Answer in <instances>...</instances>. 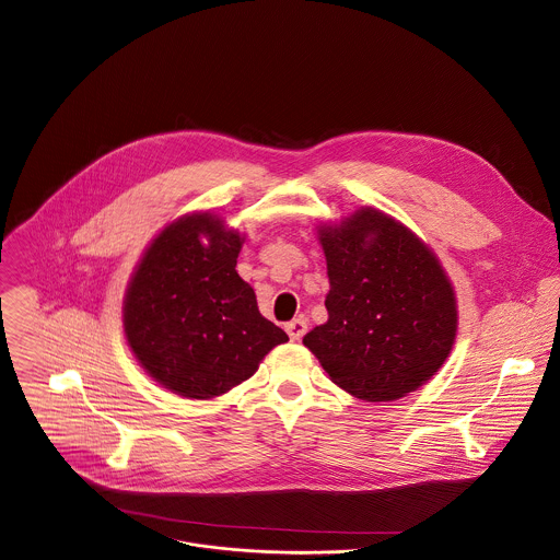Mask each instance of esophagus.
<instances>
[{"instance_id": "obj_1", "label": "esophagus", "mask_w": 560, "mask_h": 560, "mask_svg": "<svg viewBox=\"0 0 560 560\" xmlns=\"http://www.w3.org/2000/svg\"><path fill=\"white\" fill-rule=\"evenodd\" d=\"M285 330H288V335H290L292 341H301V339L305 337V332H307V319L296 317V319H292V322L285 324Z\"/></svg>"}]
</instances>
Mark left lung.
<instances>
[{
    "instance_id": "left-lung-1",
    "label": "left lung",
    "mask_w": 560,
    "mask_h": 560,
    "mask_svg": "<svg viewBox=\"0 0 560 560\" xmlns=\"http://www.w3.org/2000/svg\"><path fill=\"white\" fill-rule=\"evenodd\" d=\"M319 243L328 322L303 343L359 399L393 401L417 390L442 368L457 330L455 294L434 253L372 208L319 228Z\"/></svg>"
}]
</instances>
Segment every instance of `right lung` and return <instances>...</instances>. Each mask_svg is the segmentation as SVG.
<instances>
[{
	"label": "right lung",
	"mask_w": 560,
	"mask_h": 560,
	"mask_svg": "<svg viewBox=\"0 0 560 560\" xmlns=\"http://www.w3.org/2000/svg\"><path fill=\"white\" fill-rule=\"evenodd\" d=\"M241 247L238 232L214 214H188L154 238L128 283L125 332L132 354L188 399L228 393L288 341L236 272Z\"/></svg>",
	"instance_id": "obj_1"
}]
</instances>
